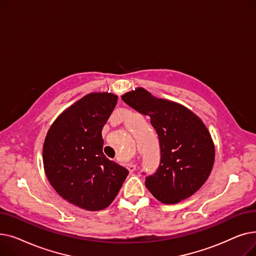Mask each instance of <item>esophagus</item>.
I'll use <instances>...</instances> for the list:
<instances>
[{
	"instance_id": "esophagus-1",
	"label": "esophagus",
	"mask_w": 256,
	"mask_h": 256,
	"mask_svg": "<svg viewBox=\"0 0 256 256\" xmlns=\"http://www.w3.org/2000/svg\"><path fill=\"white\" fill-rule=\"evenodd\" d=\"M128 169L130 172L135 171V170H136V165H134V164H130V165L128 166Z\"/></svg>"
}]
</instances>
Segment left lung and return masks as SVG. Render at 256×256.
Returning a JSON list of instances; mask_svg holds the SVG:
<instances>
[{
  "label": "left lung",
  "mask_w": 256,
  "mask_h": 256,
  "mask_svg": "<svg viewBox=\"0 0 256 256\" xmlns=\"http://www.w3.org/2000/svg\"><path fill=\"white\" fill-rule=\"evenodd\" d=\"M122 100L150 117L160 148V163L145 186L162 204H174L196 193L208 178L214 162V145L204 121L184 106L154 96L139 87Z\"/></svg>",
  "instance_id": "1"
}]
</instances>
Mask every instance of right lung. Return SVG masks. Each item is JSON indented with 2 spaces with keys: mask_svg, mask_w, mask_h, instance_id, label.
I'll list each match as a JSON object with an SVG mask.
<instances>
[{
  "mask_svg": "<svg viewBox=\"0 0 256 256\" xmlns=\"http://www.w3.org/2000/svg\"><path fill=\"white\" fill-rule=\"evenodd\" d=\"M117 100L109 92L87 94L56 118L44 139L46 178L63 199L86 210L109 206L128 174L102 152V130Z\"/></svg>",
  "mask_w": 256,
  "mask_h": 256,
  "instance_id": "1",
  "label": "right lung"
}]
</instances>
